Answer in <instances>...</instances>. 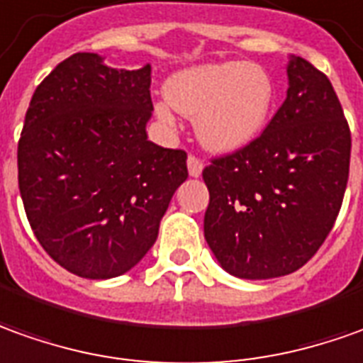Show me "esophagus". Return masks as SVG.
<instances>
[{"label": "esophagus", "mask_w": 363, "mask_h": 363, "mask_svg": "<svg viewBox=\"0 0 363 363\" xmlns=\"http://www.w3.org/2000/svg\"><path fill=\"white\" fill-rule=\"evenodd\" d=\"M186 167H189V174H191V177H194V179L202 174V162L199 161L194 155H191V157L186 159Z\"/></svg>", "instance_id": "1"}]
</instances>
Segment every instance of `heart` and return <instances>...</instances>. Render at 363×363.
<instances>
[{"label": "heart", "instance_id": "1", "mask_svg": "<svg viewBox=\"0 0 363 363\" xmlns=\"http://www.w3.org/2000/svg\"><path fill=\"white\" fill-rule=\"evenodd\" d=\"M167 101L155 105L164 127L174 111L194 117V133L204 149L228 155L264 133L276 107V83L258 63L220 61L182 69L167 81Z\"/></svg>", "mask_w": 363, "mask_h": 363}]
</instances>
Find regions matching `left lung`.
Returning <instances> with one entry per match:
<instances>
[{"label":"left lung","mask_w":363,"mask_h":363,"mask_svg":"<svg viewBox=\"0 0 363 363\" xmlns=\"http://www.w3.org/2000/svg\"><path fill=\"white\" fill-rule=\"evenodd\" d=\"M282 107L248 147L202 171L211 202L204 238L228 274L268 280L296 272L336 223L352 137L330 79L290 55Z\"/></svg>","instance_id":"8db88e82"}]
</instances>
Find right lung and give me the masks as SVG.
I'll return each mask as SVG.
<instances>
[{"mask_svg":"<svg viewBox=\"0 0 363 363\" xmlns=\"http://www.w3.org/2000/svg\"><path fill=\"white\" fill-rule=\"evenodd\" d=\"M150 65L75 53L35 89L17 145L19 192L37 240L81 278L129 272L159 236L186 152L147 137Z\"/></svg>","mask_w":363,"mask_h":363,"instance_id":"right-lung-1","label":"right lung"}]
</instances>
